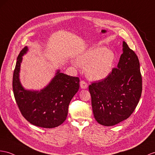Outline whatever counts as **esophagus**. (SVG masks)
Segmentation results:
<instances>
[{"label": "esophagus", "mask_w": 155, "mask_h": 155, "mask_svg": "<svg viewBox=\"0 0 155 155\" xmlns=\"http://www.w3.org/2000/svg\"><path fill=\"white\" fill-rule=\"evenodd\" d=\"M80 87L81 89H87L88 87L87 83L84 80H81L80 81Z\"/></svg>", "instance_id": "esophagus-1"}]
</instances>
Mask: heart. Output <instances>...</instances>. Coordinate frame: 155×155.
I'll return each instance as SVG.
<instances>
[{"mask_svg": "<svg viewBox=\"0 0 155 155\" xmlns=\"http://www.w3.org/2000/svg\"><path fill=\"white\" fill-rule=\"evenodd\" d=\"M115 60L112 51L104 47L89 49L77 58L78 63L85 67L86 75L91 80H103L109 75Z\"/></svg>", "mask_w": 155, "mask_h": 155, "instance_id": "1", "label": "heart"}]
</instances>
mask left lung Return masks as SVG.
I'll return each mask as SVG.
<instances>
[{
  "instance_id": "8db88e82",
  "label": "left lung",
  "mask_w": 155,
  "mask_h": 155,
  "mask_svg": "<svg viewBox=\"0 0 155 155\" xmlns=\"http://www.w3.org/2000/svg\"><path fill=\"white\" fill-rule=\"evenodd\" d=\"M139 67L137 56L124 41L117 68L105 78L89 86L93 115L98 123L114 126L134 112L142 92Z\"/></svg>"
}]
</instances>
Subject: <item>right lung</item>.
Returning <instances> with one entry per match:
<instances>
[{
    "mask_svg": "<svg viewBox=\"0 0 155 155\" xmlns=\"http://www.w3.org/2000/svg\"><path fill=\"white\" fill-rule=\"evenodd\" d=\"M27 51V47L20 51L14 71L15 100L21 114L29 123L44 128L56 127L66 119L70 101L80 87V78L58 70L50 84L40 91L25 90L19 80V72L22 56Z\"/></svg>",
    "mask_w": 155,
    "mask_h": 155,
    "instance_id": "add662e5",
    "label": "right lung"
}]
</instances>
